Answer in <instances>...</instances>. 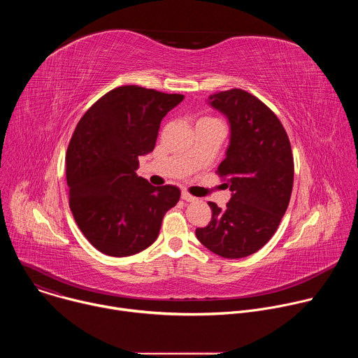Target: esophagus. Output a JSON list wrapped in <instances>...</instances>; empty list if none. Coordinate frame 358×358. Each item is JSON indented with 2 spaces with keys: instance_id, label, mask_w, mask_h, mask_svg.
<instances>
[{
  "instance_id": "esophagus-1",
  "label": "esophagus",
  "mask_w": 358,
  "mask_h": 358,
  "mask_svg": "<svg viewBox=\"0 0 358 358\" xmlns=\"http://www.w3.org/2000/svg\"><path fill=\"white\" fill-rule=\"evenodd\" d=\"M181 198H182L184 201H188V202H192V201L196 199V198H195L194 195H191L188 191H182V192H181Z\"/></svg>"
}]
</instances>
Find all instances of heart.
<instances>
[{
  "mask_svg": "<svg viewBox=\"0 0 358 358\" xmlns=\"http://www.w3.org/2000/svg\"><path fill=\"white\" fill-rule=\"evenodd\" d=\"M215 119H213V117H202V119H199L198 120V123H206V122H214Z\"/></svg>",
  "mask_w": 358,
  "mask_h": 358,
  "instance_id": "heart-1",
  "label": "heart"
}]
</instances>
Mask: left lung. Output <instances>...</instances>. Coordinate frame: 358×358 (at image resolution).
<instances>
[{"label": "left lung", "instance_id": "left-lung-1", "mask_svg": "<svg viewBox=\"0 0 358 358\" xmlns=\"http://www.w3.org/2000/svg\"><path fill=\"white\" fill-rule=\"evenodd\" d=\"M210 100L231 123V144L217 174L232 198L224 210L208 202L211 221L195 235L220 257L238 259L258 252L276 232L292 195L293 155L283 124L257 96L229 89Z\"/></svg>", "mask_w": 358, "mask_h": 358}]
</instances>
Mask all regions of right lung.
<instances>
[{
  "instance_id": "obj_1",
  "label": "right lung",
  "mask_w": 358,
  "mask_h": 358,
  "mask_svg": "<svg viewBox=\"0 0 358 358\" xmlns=\"http://www.w3.org/2000/svg\"><path fill=\"white\" fill-rule=\"evenodd\" d=\"M184 99L137 85L115 87L79 120L66 150L69 208L85 238L109 257H130L159 236L180 199L174 185L155 187L136 174L155 150L163 117Z\"/></svg>"
}]
</instances>
